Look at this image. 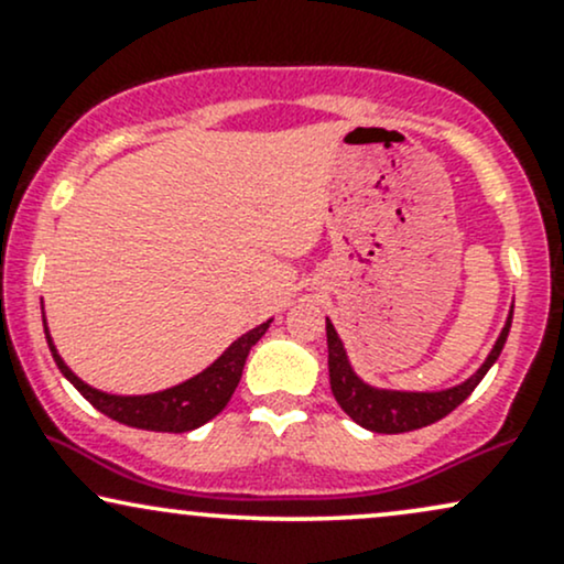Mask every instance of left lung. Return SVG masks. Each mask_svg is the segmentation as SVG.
I'll return each mask as SVG.
<instances>
[{
  "mask_svg": "<svg viewBox=\"0 0 564 564\" xmlns=\"http://www.w3.org/2000/svg\"><path fill=\"white\" fill-rule=\"evenodd\" d=\"M511 313H514V304L509 310L507 326L498 334L494 349L485 358V364L477 368L475 373L462 384L448 387V390L437 392H403V390H381V387L368 384L355 373V368L349 366L347 349L341 345L339 334H336L334 323L326 318V339H328V379H332V392L336 403L341 405V411L352 419L355 424H360L364 430L381 432V435H400V432L422 430L440 422L443 416H448L453 408H458L464 400L469 398L471 390L480 384L488 368L496 364L498 355H501L503 345H507V336L511 328Z\"/></svg>",
  "mask_w": 564,
  "mask_h": 564,
  "instance_id": "8db88e82",
  "label": "left lung"
}]
</instances>
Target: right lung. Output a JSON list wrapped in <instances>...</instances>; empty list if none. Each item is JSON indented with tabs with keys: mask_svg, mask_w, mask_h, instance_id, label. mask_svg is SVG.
Wrapping results in <instances>:
<instances>
[{
	"mask_svg": "<svg viewBox=\"0 0 564 564\" xmlns=\"http://www.w3.org/2000/svg\"><path fill=\"white\" fill-rule=\"evenodd\" d=\"M42 321H44V307H42ZM273 321H264L251 332L238 336L232 345L225 349L223 355L212 364L209 368L196 373L193 379L183 381V384L170 387V390L151 392V394H111L89 387L87 381L76 377L70 368L63 364V358L57 355L53 345V336L47 332V321H44V336H47L50 352H53L57 368L66 377L70 384L79 390L84 398L93 403L97 411L106 413L113 422L134 426V430H151V432H191L198 430L200 424H206L209 419H215L228 400L236 392L238 381H241L246 358H249V349L262 339L264 332L270 328Z\"/></svg>",
	"mask_w": 564,
	"mask_h": 564,
	"instance_id": "add662e5",
	"label": "right lung"
}]
</instances>
